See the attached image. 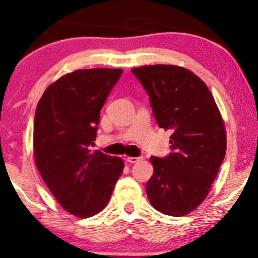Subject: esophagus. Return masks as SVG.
<instances>
[{
	"instance_id": "34e87169",
	"label": "esophagus",
	"mask_w": 258,
	"mask_h": 258,
	"mask_svg": "<svg viewBox=\"0 0 258 258\" xmlns=\"http://www.w3.org/2000/svg\"><path fill=\"white\" fill-rule=\"evenodd\" d=\"M143 160V157H126V162H129V163H139Z\"/></svg>"
}]
</instances>
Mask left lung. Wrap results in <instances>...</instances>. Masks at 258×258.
<instances>
[{"instance_id": "left-lung-1", "label": "left lung", "mask_w": 258, "mask_h": 258, "mask_svg": "<svg viewBox=\"0 0 258 258\" xmlns=\"http://www.w3.org/2000/svg\"><path fill=\"white\" fill-rule=\"evenodd\" d=\"M150 97L157 124L171 130L172 153L150 157L147 195L155 209L184 216L206 200L227 150L223 118L207 84L178 66L132 69Z\"/></svg>"}]
</instances>
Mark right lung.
Segmentation results:
<instances>
[{
    "label": "right lung",
    "instance_id": "obj_1",
    "mask_svg": "<svg viewBox=\"0 0 258 258\" xmlns=\"http://www.w3.org/2000/svg\"><path fill=\"white\" fill-rule=\"evenodd\" d=\"M122 69H80L51 83L38 101L34 155L43 181L63 209L81 218L104 209L124 163L91 154L100 111Z\"/></svg>",
    "mask_w": 258,
    "mask_h": 258
}]
</instances>
